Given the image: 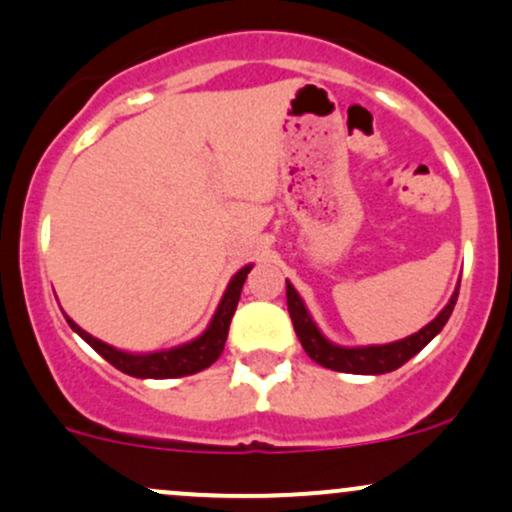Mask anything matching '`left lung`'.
<instances>
[{"label":"left lung","mask_w":512,"mask_h":512,"mask_svg":"<svg viewBox=\"0 0 512 512\" xmlns=\"http://www.w3.org/2000/svg\"><path fill=\"white\" fill-rule=\"evenodd\" d=\"M459 289L454 291L452 299L445 308L440 311V316L430 320L423 330L411 335V338H403L391 345H369V347H340L333 345L330 340L323 338V333L313 323L311 313L303 306L301 296L296 294V289L286 282V306H289L291 323H294L296 335H299L303 350L306 355L318 362L320 367L333 369V372H345V374H386L393 369L403 367L408 359L418 355L428 342L445 328V323L452 316L454 303H457Z\"/></svg>","instance_id":"8db88e82"}]
</instances>
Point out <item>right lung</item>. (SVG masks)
Masks as SVG:
<instances>
[{"mask_svg":"<svg viewBox=\"0 0 512 512\" xmlns=\"http://www.w3.org/2000/svg\"><path fill=\"white\" fill-rule=\"evenodd\" d=\"M252 265H247L230 279L226 294H223L221 303H218L216 313H213V320L209 328L204 330V335L187 342V345L172 347V350L162 352H150V355H131V352L116 350V347L106 345L97 338H92L89 333H84L80 325L72 318H67L70 328L75 330L77 335L84 342L94 347L101 357L109 364H114L116 369L128 376H138V379H177V376H189L201 372V369L211 367L218 357H221L223 347H226L228 328L230 320H233L235 308H238L240 291H243V284L247 279V272H250Z\"/></svg>","mask_w":512,"mask_h":512,"instance_id":"add662e5","label":"right lung"}]
</instances>
